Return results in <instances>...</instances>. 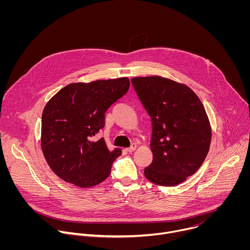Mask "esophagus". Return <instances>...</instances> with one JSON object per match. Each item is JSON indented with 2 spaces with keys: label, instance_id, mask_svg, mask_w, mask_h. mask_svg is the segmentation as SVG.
I'll use <instances>...</instances> for the list:
<instances>
[{
  "label": "esophagus",
  "instance_id": "esophagus-1",
  "mask_svg": "<svg viewBox=\"0 0 250 250\" xmlns=\"http://www.w3.org/2000/svg\"><path fill=\"white\" fill-rule=\"evenodd\" d=\"M135 149H136V145H132L129 148L126 149V151H128L129 153H131V152H133Z\"/></svg>",
  "mask_w": 250,
  "mask_h": 250
}]
</instances>
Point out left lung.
<instances>
[{
  "mask_svg": "<svg viewBox=\"0 0 250 250\" xmlns=\"http://www.w3.org/2000/svg\"><path fill=\"white\" fill-rule=\"evenodd\" d=\"M131 84L151 118L153 160L145 176L160 186H176L201 167L211 129L199 97L186 85L160 76L135 77Z\"/></svg>",
  "mask_w": 250,
  "mask_h": 250,
  "instance_id": "obj_1",
  "label": "left lung"
}]
</instances>
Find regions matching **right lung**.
Listing matches in <instances>:
<instances>
[{
    "instance_id": "obj_1",
    "label": "right lung",
    "mask_w": 250,
    "mask_h": 250,
    "mask_svg": "<svg viewBox=\"0 0 250 250\" xmlns=\"http://www.w3.org/2000/svg\"><path fill=\"white\" fill-rule=\"evenodd\" d=\"M128 88L126 77L72 83L47 102L42 120V149L62 180L88 188L109 177L122 150L110 151L104 139L97 136L104 126V113Z\"/></svg>"
}]
</instances>
